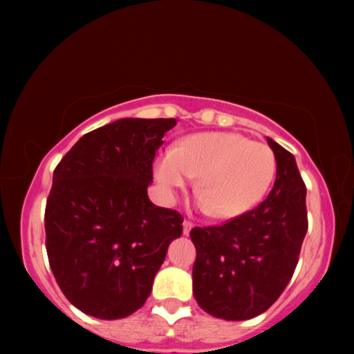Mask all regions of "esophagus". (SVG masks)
<instances>
[{"mask_svg":"<svg viewBox=\"0 0 354 354\" xmlns=\"http://www.w3.org/2000/svg\"><path fill=\"white\" fill-rule=\"evenodd\" d=\"M183 226H184V234L187 236L189 232H190V230L192 227H194V223H192L190 220H184V223H183Z\"/></svg>","mask_w":354,"mask_h":354,"instance_id":"34e87169","label":"esophagus"}]
</instances>
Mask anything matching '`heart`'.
Listing matches in <instances>:
<instances>
[{
  "label": "heart",
  "mask_w": 354,
  "mask_h": 354,
  "mask_svg": "<svg viewBox=\"0 0 354 354\" xmlns=\"http://www.w3.org/2000/svg\"><path fill=\"white\" fill-rule=\"evenodd\" d=\"M274 171L272 148L239 133L190 134L154 162V176L167 198L198 176L200 206L220 220L250 212L267 194Z\"/></svg>",
  "instance_id": "heart-1"
}]
</instances>
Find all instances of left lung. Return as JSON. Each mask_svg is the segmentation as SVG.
<instances>
[{
	"label": "left lung",
	"instance_id": "left-lung-1",
	"mask_svg": "<svg viewBox=\"0 0 354 354\" xmlns=\"http://www.w3.org/2000/svg\"><path fill=\"white\" fill-rule=\"evenodd\" d=\"M277 159L273 189L259 206L215 226H195L194 295L217 319L248 320L289 284L308 231L306 185L293 154L267 137Z\"/></svg>",
	"mask_w": 354,
	"mask_h": 354
}]
</instances>
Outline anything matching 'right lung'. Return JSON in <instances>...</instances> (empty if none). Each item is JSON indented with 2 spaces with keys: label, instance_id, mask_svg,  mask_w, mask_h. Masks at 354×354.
I'll return each mask as SVG.
<instances>
[{
  "label": "right lung",
  "instance_id": "obj_1",
  "mask_svg": "<svg viewBox=\"0 0 354 354\" xmlns=\"http://www.w3.org/2000/svg\"><path fill=\"white\" fill-rule=\"evenodd\" d=\"M175 118H122L84 134L53 173L46 253L68 301L115 320L145 304L183 215L153 205V160Z\"/></svg>",
  "mask_w": 354,
  "mask_h": 354
}]
</instances>
